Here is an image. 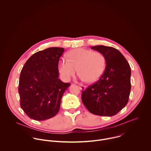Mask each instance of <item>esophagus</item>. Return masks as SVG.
I'll return each mask as SVG.
<instances>
[{"mask_svg": "<svg viewBox=\"0 0 151 151\" xmlns=\"http://www.w3.org/2000/svg\"><path fill=\"white\" fill-rule=\"evenodd\" d=\"M80 88L81 90L84 91V90H86V86H83V85H81V86H80Z\"/></svg>", "mask_w": 151, "mask_h": 151, "instance_id": "obj_1", "label": "esophagus"}]
</instances>
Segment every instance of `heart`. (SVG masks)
<instances>
[{"label":"heart","mask_w":151,"mask_h":151,"mask_svg":"<svg viewBox=\"0 0 151 151\" xmlns=\"http://www.w3.org/2000/svg\"><path fill=\"white\" fill-rule=\"evenodd\" d=\"M68 60L59 62V71L65 81H68L78 72L80 78L89 83L97 82L103 75L106 65L105 56L98 52L77 48L67 54Z\"/></svg>","instance_id":"heart-1"}]
</instances>
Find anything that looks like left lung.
I'll list each match as a JSON object with an SVG mask.
<instances>
[{
    "instance_id": "8db88e82",
    "label": "left lung",
    "mask_w": 151,
    "mask_h": 151,
    "mask_svg": "<svg viewBox=\"0 0 151 151\" xmlns=\"http://www.w3.org/2000/svg\"><path fill=\"white\" fill-rule=\"evenodd\" d=\"M91 49L102 53L106 60L101 78L82 92L81 100L92 114L112 116L124 108L131 91V68L124 56L116 49L98 45Z\"/></svg>"
}]
</instances>
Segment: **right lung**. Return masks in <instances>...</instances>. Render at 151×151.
<instances>
[{"label":"right lung","mask_w":151,"mask_h":151,"mask_svg":"<svg viewBox=\"0 0 151 151\" xmlns=\"http://www.w3.org/2000/svg\"><path fill=\"white\" fill-rule=\"evenodd\" d=\"M65 50L52 47L39 51L25 62L20 76V105L35 120L54 117L59 111L62 96L70 83L59 78L58 64Z\"/></svg>","instance_id":"obj_1"}]
</instances>
